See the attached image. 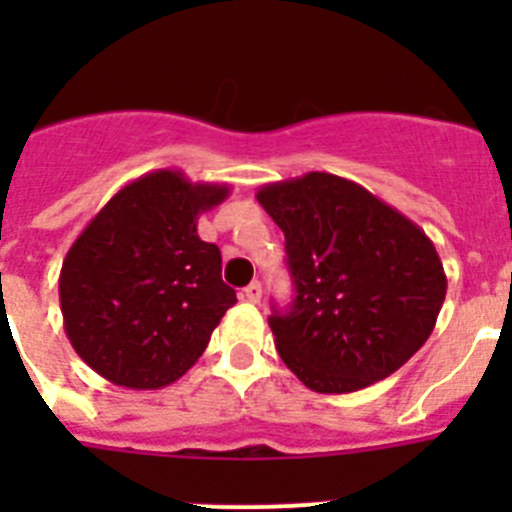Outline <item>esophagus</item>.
Listing matches in <instances>:
<instances>
[{
  "instance_id": "34e87169",
  "label": "esophagus",
  "mask_w": 512,
  "mask_h": 512,
  "mask_svg": "<svg viewBox=\"0 0 512 512\" xmlns=\"http://www.w3.org/2000/svg\"><path fill=\"white\" fill-rule=\"evenodd\" d=\"M241 297L246 302H259L261 300V284L259 282H251L246 289H243Z\"/></svg>"
}]
</instances>
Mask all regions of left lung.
Returning a JSON list of instances; mask_svg holds the SVG:
<instances>
[{"label": "left lung", "mask_w": 512, "mask_h": 512, "mask_svg": "<svg viewBox=\"0 0 512 512\" xmlns=\"http://www.w3.org/2000/svg\"><path fill=\"white\" fill-rule=\"evenodd\" d=\"M282 228L295 282L269 318L284 364L323 395L364 390L428 341L446 297L436 246L413 220L343 176L310 171L256 192Z\"/></svg>", "instance_id": "left-lung-1"}]
</instances>
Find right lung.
<instances>
[{"label": "right lung", "instance_id": "add662e5", "mask_svg": "<svg viewBox=\"0 0 512 512\" xmlns=\"http://www.w3.org/2000/svg\"><path fill=\"white\" fill-rule=\"evenodd\" d=\"M228 184L158 169L120 189L71 243L58 277L63 328L99 377L161 390L205 354L235 292L223 256L197 235V217Z\"/></svg>", "mask_w": 512, "mask_h": 512}]
</instances>
